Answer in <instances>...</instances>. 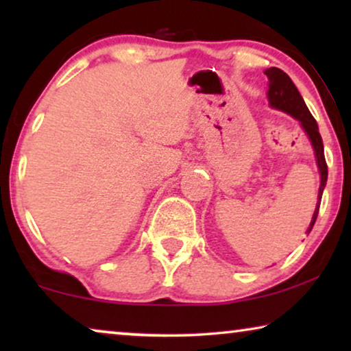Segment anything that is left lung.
I'll use <instances>...</instances> for the list:
<instances>
[{
	"mask_svg": "<svg viewBox=\"0 0 351 351\" xmlns=\"http://www.w3.org/2000/svg\"><path fill=\"white\" fill-rule=\"evenodd\" d=\"M265 75L268 76V100H270L271 107H275L281 112L291 114L292 118L299 119L302 128L308 136L311 145H313L316 162H318V169L321 176V185L318 191V204H316V209L313 213V217H311L310 227L306 230V233L311 232L313 225L316 222V217H318L319 210V203L321 196H323V190L326 186V182H328V165H326L324 160V147H323V138L319 136L318 124H316V119L311 117L310 110L306 108V105L302 99L299 90H297L295 84L292 83V80L287 76L285 71L276 69V66H271V69L265 70Z\"/></svg>",
	"mask_w": 351,
	"mask_h": 351,
	"instance_id": "obj_1",
	"label": "left lung"
}]
</instances>
